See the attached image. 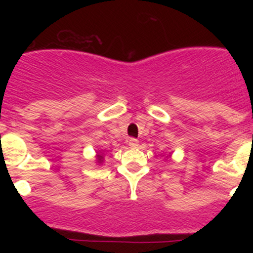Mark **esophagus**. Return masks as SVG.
<instances>
[{
  "instance_id": "1",
  "label": "esophagus",
  "mask_w": 253,
  "mask_h": 253,
  "mask_svg": "<svg viewBox=\"0 0 253 253\" xmlns=\"http://www.w3.org/2000/svg\"><path fill=\"white\" fill-rule=\"evenodd\" d=\"M128 145L131 148H136L137 145H138V139L136 138H129L128 139Z\"/></svg>"
}]
</instances>
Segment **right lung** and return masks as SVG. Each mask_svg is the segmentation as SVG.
<instances>
[{
	"instance_id": "add662e5",
	"label": "right lung",
	"mask_w": 253,
	"mask_h": 253,
	"mask_svg": "<svg viewBox=\"0 0 253 253\" xmlns=\"http://www.w3.org/2000/svg\"><path fill=\"white\" fill-rule=\"evenodd\" d=\"M98 160L99 162H101V160H103V157H101V155H98Z\"/></svg>"
}]
</instances>
